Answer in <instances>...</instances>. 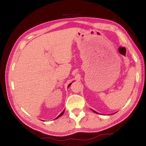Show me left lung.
Segmentation results:
<instances>
[{
    "label": "left lung",
    "mask_w": 146,
    "mask_h": 146,
    "mask_svg": "<svg viewBox=\"0 0 146 146\" xmlns=\"http://www.w3.org/2000/svg\"><path fill=\"white\" fill-rule=\"evenodd\" d=\"M92 111H93V112H95V113H96V111H93V110H92Z\"/></svg>",
    "instance_id": "obj_1"
}]
</instances>
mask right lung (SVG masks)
I'll return each mask as SVG.
<instances>
[{"mask_svg": "<svg viewBox=\"0 0 146 146\" xmlns=\"http://www.w3.org/2000/svg\"><path fill=\"white\" fill-rule=\"evenodd\" d=\"M71 83H70V84H69V85H68V88H69V87H70V86H71ZM64 111H65V110H64V111H62V113H60V115H59L58 116V117H56V118H55V119H56V118H59V117H61V116H62V115L64 114Z\"/></svg>", "mask_w": 146, "mask_h": 146, "instance_id": "obj_1", "label": "right lung"}]
</instances>
